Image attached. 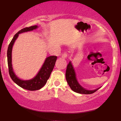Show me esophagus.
I'll use <instances>...</instances> for the list:
<instances>
[{"instance_id":"esophagus-1","label":"esophagus","mask_w":121,"mask_h":121,"mask_svg":"<svg viewBox=\"0 0 121 121\" xmlns=\"http://www.w3.org/2000/svg\"><path fill=\"white\" fill-rule=\"evenodd\" d=\"M62 57L63 58H66L67 57V53H64L62 55Z\"/></svg>"}]
</instances>
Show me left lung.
I'll list each match as a JSON object with an SVG mask.
<instances>
[{
    "label": "left lung",
    "instance_id": "obj_1",
    "mask_svg": "<svg viewBox=\"0 0 121 121\" xmlns=\"http://www.w3.org/2000/svg\"><path fill=\"white\" fill-rule=\"evenodd\" d=\"M65 78L68 84L71 89L74 92H77V93L82 94H91L94 93L100 88V87H99L95 90H88L82 87L78 82L75 70H74L72 62L70 61L68 64L67 69H66Z\"/></svg>",
    "mask_w": 121,
    "mask_h": 121
}]
</instances>
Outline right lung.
<instances>
[{"label":"right lung","mask_w":121,"mask_h":121,"mask_svg":"<svg viewBox=\"0 0 121 121\" xmlns=\"http://www.w3.org/2000/svg\"><path fill=\"white\" fill-rule=\"evenodd\" d=\"M38 27L37 25L32 26L29 27H25L21 29L19 32L15 35L14 37L10 43L7 51V58H8V64L9 68V73L10 77L15 82L17 85L22 88L30 91H35L39 90L42 88L46 84L47 80L49 79L50 75L52 73L53 69L54 68L57 57L56 56H49L46 58L41 68L38 73L37 75L34 78L28 80H23L19 79L13 71L12 67V58H11V53H12L13 46L14 45L15 41L19 36V35L21 33L31 31L35 30Z\"/></svg>","instance_id":"add662e5"}]
</instances>
